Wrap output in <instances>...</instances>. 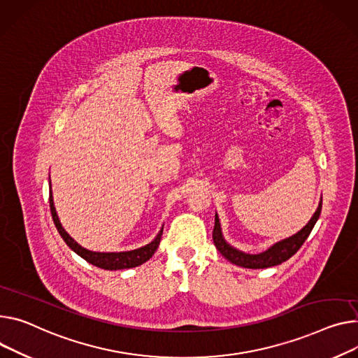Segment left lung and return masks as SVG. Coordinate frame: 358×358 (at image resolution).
<instances>
[{"mask_svg": "<svg viewBox=\"0 0 358 358\" xmlns=\"http://www.w3.org/2000/svg\"><path fill=\"white\" fill-rule=\"evenodd\" d=\"M321 208H322V198L318 203V208L315 210V213L313 215V217L310 219V222L302 228L299 232H296L295 235L282 239L277 243H273L271 248H268L266 251L261 252V254H245L242 251H238L234 246H231L222 236V231H221V224H219V217L217 215H215V227H213V232H212V238H213V243L216 246V250L221 252L229 262L243 266V268H251V269H261V268H269V266H275L280 265L282 262H285L287 259H289L299 248L302 246V243L306 242V239L308 238V235L311 234L315 222L318 221L320 213H321Z\"/></svg>", "mask_w": 358, "mask_h": 358, "instance_id": "obj_1", "label": "left lung"}]
</instances>
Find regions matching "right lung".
I'll list each match as a JSON object with an SVG mask.
<instances>
[{
	"label": "right lung",
	"instance_id": "add662e5",
	"mask_svg": "<svg viewBox=\"0 0 358 358\" xmlns=\"http://www.w3.org/2000/svg\"><path fill=\"white\" fill-rule=\"evenodd\" d=\"M50 210H51V216L54 225H56L59 234L62 235V238L64 239V242L69 245V248H71L77 255H80L83 259H86L89 264H93L99 268L103 269H110V271H116V269H127V268H134L139 266L143 262L149 261L152 258V255L156 252L162 234H163V228L160 229V232L157 234V236L148 243L146 246H142V248H137L133 251H126V252H93L89 251L83 246L78 245L62 227L59 216L56 212V208H54V202H52V195H51V183H50Z\"/></svg>",
	"mask_w": 358,
	"mask_h": 358
}]
</instances>
